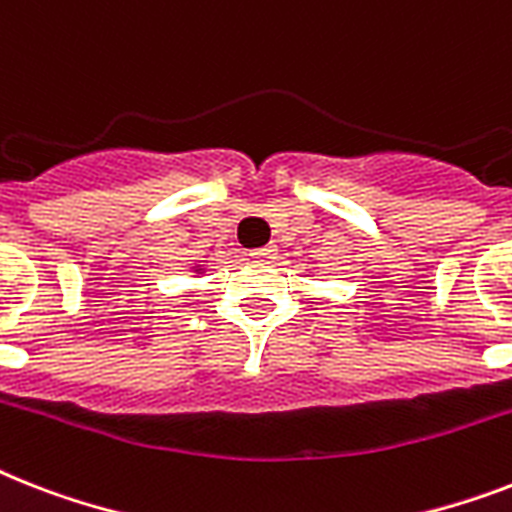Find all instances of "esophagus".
I'll return each mask as SVG.
<instances>
[{"instance_id":"esophagus-1","label":"esophagus","mask_w":512,"mask_h":512,"mask_svg":"<svg viewBox=\"0 0 512 512\" xmlns=\"http://www.w3.org/2000/svg\"><path fill=\"white\" fill-rule=\"evenodd\" d=\"M249 255L255 257V260H270V257L276 255V244H265V247H257L252 249Z\"/></svg>"}]
</instances>
